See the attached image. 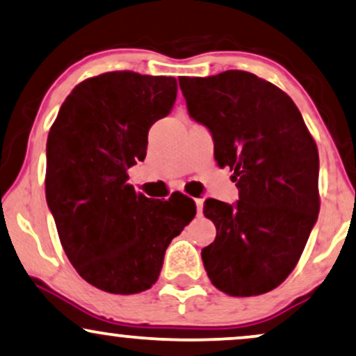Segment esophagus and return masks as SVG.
Wrapping results in <instances>:
<instances>
[{"mask_svg":"<svg viewBox=\"0 0 356 356\" xmlns=\"http://www.w3.org/2000/svg\"><path fill=\"white\" fill-rule=\"evenodd\" d=\"M195 205H197V213H202L204 210V199H195Z\"/></svg>","mask_w":356,"mask_h":356,"instance_id":"esophagus-1","label":"esophagus"}]
</instances>
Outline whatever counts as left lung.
<instances>
[{"label": "left lung", "mask_w": 356, "mask_h": 356, "mask_svg": "<svg viewBox=\"0 0 356 356\" xmlns=\"http://www.w3.org/2000/svg\"><path fill=\"white\" fill-rule=\"evenodd\" d=\"M179 85L240 193L235 205L205 200V217L217 228L202 250L205 271L233 298L273 291L296 268L317 222L316 141L291 97L250 72L181 77Z\"/></svg>", "instance_id": "obj_1"}]
</instances>
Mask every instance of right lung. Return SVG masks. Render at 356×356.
<instances>
[{"label":"right lung","instance_id":"add662e5","mask_svg":"<svg viewBox=\"0 0 356 356\" xmlns=\"http://www.w3.org/2000/svg\"><path fill=\"white\" fill-rule=\"evenodd\" d=\"M175 97L174 77L106 72L72 90L49 131L46 199L62 248L88 284L110 294L149 289L169 243L197 213L187 195L154 202L128 184Z\"/></svg>","mask_w":356,"mask_h":356}]
</instances>
